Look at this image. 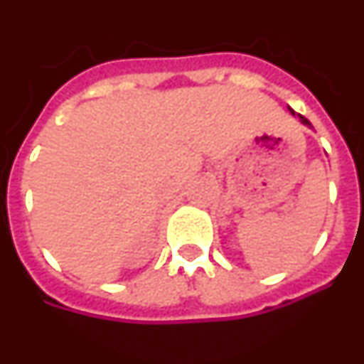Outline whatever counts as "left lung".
I'll return each instance as SVG.
<instances>
[{
    "instance_id": "obj_1",
    "label": "left lung",
    "mask_w": 364,
    "mask_h": 364,
    "mask_svg": "<svg viewBox=\"0 0 364 364\" xmlns=\"http://www.w3.org/2000/svg\"><path fill=\"white\" fill-rule=\"evenodd\" d=\"M290 112H291V114H294V117H295V111H294V109H290ZM297 117H299V120L302 122V124H304V125H308V127H311V124H310V122H308L306 118L302 117V114H297Z\"/></svg>"
}]
</instances>
